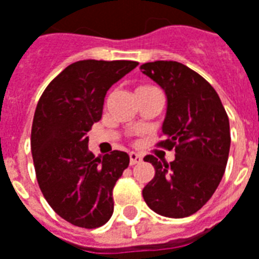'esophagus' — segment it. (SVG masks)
<instances>
[{"label":"esophagus","mask_w":259,"mask_h":259,"mask_svg":"<svg viewBox=\"0 0 259 259\" xmlns=\"http://www.w3.org/2000/svg\"><path fill=\"white\" fill-rule=\"evenodd\" d=\"M129 158H130V165H135V164H139L142 162V155L137 154V153H129Z\"/></svg>","instance_id":"34e87169"}]
</instances>
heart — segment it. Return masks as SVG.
Listing matches in <instances>:
<instances>
[{
  "mask_svg": "<svg viewBox=\"0 0 259 259\" xmlns=\"http://www.w3.org/2000/svg\"><path fill=\"white\" fill-rule=\"evenodd\" d=\"M142 88H147V87H142Z\"/></svg>",
  "mask_w": 259,
  "mask_h": 259,
  "instance_id": "obj_1",
  "label": "heart"
}]
</instances>
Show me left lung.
Wrapping results in <instances>:
<instances>
[{
  "mask_svg": "<svg viewBox=\"0 0 259 259\" xmlns=\"http://www.w3.org/2000/svg\"><path fill=\"white\" fill-rule=\"evenodd\" d=\"M167 95L160 147L175 150V160L146 155L155 175L143 189L147 206L161 216L188 218L218 189L230 151V123L218 92L202 75L178 61L140 66Z\"/></svg>",
  "mask_w": 259,
  "mask_h": 259,
  "instance_id": "8db88e82",
  "label": "left lung"
}]
</instances>
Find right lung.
I'll return each instance as SVG.
<instances>
[{"label": "right lung", "instance_id": "right-lung-1", "mask_svg": "<svg viewBox=\"0 0 259 259\" xmlns=\"http://www.w3.org/2000/svg\"><path fill=\"white\" fill-rule=\"evenodd\" d=\"M137 64L75 61L46 87L37 102L30 135L37 184L52 209L74 226L97 229L113 213L112 191L129 165V155L113 150L95 157L87 133L102 117L108 90Z\"/></svg>", "mask_w": 259, "mask_h": 259}]
</instances>
